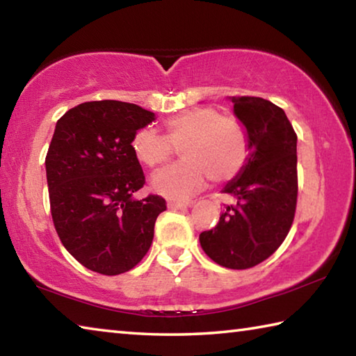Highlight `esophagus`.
Instances as JSON below:
<instances>
[{
  "label": "esophagus",
  "mask_w": 356,
  "mask_h": 356,
  "mask_svg": "<svg viewBox=\"0 0 356 356\" xmlns=\"http://www.w3.org/2000/svg\"><path fill=\"white\" fill-rule=\"evenodd\" d=\"M186 207H188V202L168 201V209H171V210H179V209H186Z\"/></svg>",
  "instance_id": "obj_1"
}]
</instances>
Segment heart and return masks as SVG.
<instances>
[{
    "mask_svg": "<svg viewBox=\"0 0 356 356\" xmlns=\"http://www.w3.org/2000/svg\"><path fill=\"white\" fill-rule=\"evenodd\" d=\"M165 134L138 130L131 152L146 168L170 163L179 150L182 161L155 174L154 190L170 200L196 195L207 180L227 184L245 170L251 143L245 125L236 116H225L215 106H197L165 120Z\"/></svg>",
    "mask_w": 356,
    "mask_h": 356,
    "instance_id": "obj_1",
    "label": "heart"
}]
</instances>
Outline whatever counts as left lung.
<instances>
[{
    "label": "left lung",
    "mask_w": 356,
    "mask_h": 356,
    "mask_svg": "<svg viewBox=\"0 0 356 356\" xmlns=\"http://www.w3.org/2000/svg\"><path fill=\"white\" fill-rule=\"evenodd\" d=\"M234 113L246 127L251 154L245 170L222 193L236 204L225 206L218 225L200 242L221 267L245 270L264 262L291 231L298 195L297 134L282 108L261 97H232Z\"/></svg>",
    "instance_id": "8db88e82"
}]
</instances>
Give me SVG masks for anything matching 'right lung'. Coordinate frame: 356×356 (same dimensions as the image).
<instances>
[{
    "label": "right lung",
    "mask_w": 356,
    "mask_h": 356,
    "mask_svg": "<svg viewBox=\"0 0 356 356\" xmlns=\"http://www.w3.org/2000/svg\"><path fill=\"white\" fill-rule=\"evenodd\" d=\"M154 113L119 100L84 102L59 118L45 156L58 237L84 267L102 275L129 272L146 256L166 201L131 195L146 184L131 138Z\"/></svg>",
    "instance_id": "right-lung-1"
}]
</instances>
